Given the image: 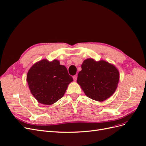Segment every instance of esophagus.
Here are the masks:
<instances>
[{
	"mask_svg": "<svg viewBox=\"0 0 146 146\" xmlns=\"http://www.w3.org/2000/svg\"><path fill=\"white\" fill-rule=\"evenodd\" d=\"M77 76H76H76H73V79H74V81H76L77 80Z\"/></svg>",
	"mask_w": 146,
	"mask_h": 146,
	"instance_id": "esophagus-1",
	"label": "esophagus"
}]
</instances>
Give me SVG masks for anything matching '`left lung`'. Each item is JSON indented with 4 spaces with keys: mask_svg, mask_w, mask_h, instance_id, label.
<instances>
[{
    "mask_svg": "<svg viewBox=\"0 0 146 146\" xmlns=\"http://www.w3.org/2000/svg\"><path fill=\"white\" fill-rule=\"evenodd\" d=\"M119 80L115 66L107 61L88 58L83 61L77 82L90 98L104 101L113 94Z\"/></svg>",
    "mask_w": 146,
    "mask_h": 146,
    "instance_id": "8db88e82",
    "label": "left lung"
}]
</instances>
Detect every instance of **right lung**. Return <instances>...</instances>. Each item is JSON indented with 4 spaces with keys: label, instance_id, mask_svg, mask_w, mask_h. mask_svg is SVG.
Listing matches in <instances>:
<instances>
[{
    "label": "right lung",
    "instance_id": "obj_1",
    "mask_svg": "<svg viewBox=\"0 0 146 146\" xmlns=\"http://www.w3.org/2000/svg\"><path fill=\"white\" fill-rule=\"evenodd\" d=\"M27 81L31 93L39 103L52 105L64 96L73 78L59 61L46 59L32 66L28 72Z\"/></svg>",
    "mask_w": 146,
    "mask_h": 146
}]
</instances>
